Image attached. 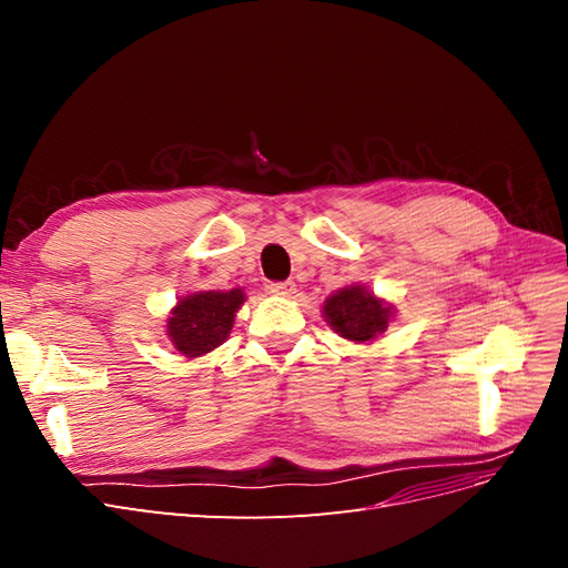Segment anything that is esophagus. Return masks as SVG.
<instances>
[{
    "mask_svg": "<svg viewBox=\"0 0 568 568\" xmlns=\"http://www.w3.org/2000/svg\"><path fill=\"white\" fill-rule=\"evenodd\" d=\"M267 291H270V294H274V296L291 298V296L296 294V284H294V282H272V284L267 286Z\"/></svg>",
    "mask_w": 568,
    "mask_h": 568,
    "instance_id": "34e87169",
    "label": "esophagus"
}]
</instances>
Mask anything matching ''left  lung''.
I'll list each match as a JSON object with an SVG mask.
<instances>
[{"label": "left lung", "mask_w": 568, "mask_h": 568, "mask_svg": "<svg viewBox=\"0 0 568 568\" xmlns=\"http://www.w3.org/2000/svg\"><path fill=\"white\" fill-rule=\"evenodd\" d=\"M322 317L341 338L369 343L388 329L395 317V305L376 296L365 284H351L324 301Z\"/></svg>", "instance_id": "obj_1"}]
</instances>
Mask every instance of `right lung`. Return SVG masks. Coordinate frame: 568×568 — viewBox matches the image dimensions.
<instances>
[{"label":"right lung","instance_id":"add662e5","mask_svg":"<svg viewBox=\"0 0 568 568\" xmlns=\"http://www.w3.org/2000/svg\"><path fill=\"white\" fill-rule=\"evenodd\" d=\"M244 303V288L194 291L182 296L170 311L165 336L184 357L209 355L227 341L234 317Z\"/></svg>","mask_w":568,"mask_h":568}]
</instances>
